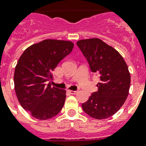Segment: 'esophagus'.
<instances>
[{
  "label": "esophagus",
  "instance_id": "esophagus-1",
  "mask_svg": "<svg viewBox=\"0 0 146 146\" xmlns=\"http://www.w3.org/2000/svg\"><path fill=\"white\" fill-rule=\"evenodd\" d=\"M68 93H70L71 94H76L77 91H75V90H67Z\"/></svg>",
  "mask_w": 146,
  "mask_h": 146
}]
</instances>
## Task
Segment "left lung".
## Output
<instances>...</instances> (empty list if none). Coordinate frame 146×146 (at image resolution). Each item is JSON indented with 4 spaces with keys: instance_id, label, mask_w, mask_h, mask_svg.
Returning a JSON list of instances; mask_svg holds the SVG:
<instances>
[{
    "instance_id": "obj_1",
    "label": "left lung",
    "mask_w": 146,
    "mask_h": 146,
    "mask_svg": "<svg viewBox=\"0 0 146 146\" xmlns=\"http://www.w3.org/2000/svg\"><path fill=\"white\" fill-rule=\"evenodd\" d=\"M76 44L91 71L100 76L98 90L82 104L83 110L95 119L111 117L121 108L129 93L131 76L128 66L115 48L100 38L79 40Z\"/></svg>"
}]
</instances>
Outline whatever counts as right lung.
<instances>
[{
	"instance_id": "1",
	"label": "right lung",
	"mask_w": 146,
	"mask_h": 146,
	"mask_svg": "<svg viewBox=\"0 0 146 146\" xmlns=\"http://www.w3.org/2000/svg\"><path fill=\"white\" fill-rule=\"evenodd\" d=\"M70 41L46 39L27 48L18 59L14 83L19 103L32 117L47 120L62 110L66 90L51 87L52 71L73 50Z\"/></svg>"
}]
</instances>
